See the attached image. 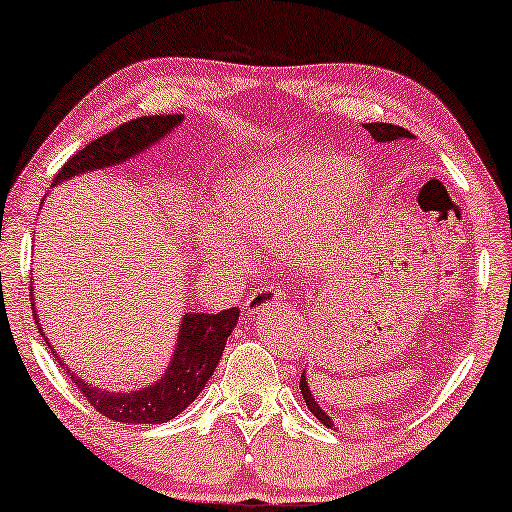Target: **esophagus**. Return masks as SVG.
<instances>
[{
    "instance_id": "34e87169",
    "label": "esophagus",
    "mask_w": 512,
    "mask_h": 512,
    "mask_svg": "<svg viewBox=\"0 0 512 512\" xmlns=\"http://www.w3.org/2000/svg\"><path fill=\"white\" fill-rule=\"evenodd\" d=\"M284 303H286V293L282 289H275L272 284H261L258 289L249 293L247 312L261 314L263 310H268L270 305H284Z\"/></svg>"
}]
</instances>
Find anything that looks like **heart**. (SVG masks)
<instances>
[{
    "label": "heart",
    "mask_w": 512,
    "mask_h": 512,
    "mask_svg": "<svg viewBox=\"0 0 512 512\" xmlns=\"http://www.w3.org/2000/svg\"><path fill=\"white\" fill-rule=\"evenodd\" d=\"M366 200V174L335 153L300 151L256 160L233 174L212 205L205 254H235V237L261 244L286 240L303 265H319L335 249Z\"/></svg>",
    "instance_id": "obj_1"
}]
</instances>
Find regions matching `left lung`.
<instances>
[{
    "label": "left lung",
    "instance_id": "left-lung-1",
    "mask_svg": "<svg viewBox=\"0 0 512 512\" xmlns=\"http://www.w3.org/2000/svg\"><path fill=\"white\" fill-rule=\"evenodd\" d=\"M363 128H366V130L370 132V135H373L375 142H380V144H387V142H396V139L412 137L408 130H405V128H398V125H391V123H366V125H363ZM300 391H303V398H305L307 408H310L312 415L317 417L321 424H326L328 429H333V422H331V417H328L326 412L319 408V403L314 401V396H312L310 387H307V380H305V370H303V373H300Z\"/></svg>",
    "mask_w": 512,
    "mask_h": 512
}]
</instances>
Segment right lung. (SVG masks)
<instances>
[{"mask_svg":"<svg viewBox=\"0 0 512 512\" xmlns=\"http://www.w3.org/2000/svg\"><path fill=\"white\" fill-rule=\"evenodd\" d=\"M184 121L181 114H163V116H142L135 121L123 123L121 128L111 130L109 135H102L95 142L83 146L76 151L65 165L55 174L53 186L60 181H67L76 177V174L104 170L109 165L125 163V160L137 156L160 139L177 128ZM34 310V307H32ZM240 319V310L230 307V310L207 314V312H188L184 314L179 326L177 345H174V354L167 370L158 382L149 384V387L139 391H125V394H114V391H104L93 384L83 382L76 377L74 370L67 368V363L53 352L51 342L44 335V328L39 326L37 310H34V321H37L39 333L44 335L46 345L58 361V366L67 370L72 382L79 387L88 403L93 405L97 412L104 417L114 419V422L123 424H163L170 422L184 412L191 405L209 377L214 375L216 363H219L223 347H226L228 335L233 333Z\"/></svg>","mask_w":512,"mask_h":512,"instance_id":"add662e5","label":"right lung"}]
</instances>
